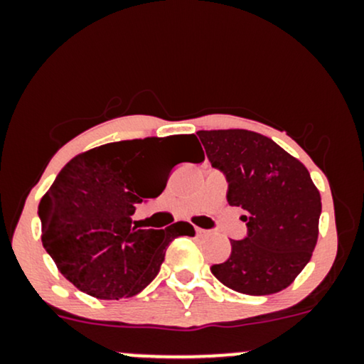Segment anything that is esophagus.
<instances>
[{
	"label": "esophagus",
	"mask_w": 364,
	"mask_h": 364,
	"mask_svg": "<svg viewBox=\"0 0 364 364\" xmlns=\"http://www.w3.org/2000/svg\"><path fill=\"white\" fill-rule=\"evenodd\" d=\"M195 232H196V236H205L207 235L205 229H200V228H195Z\"/></svg>",
	"instance_id": "1"
}]
</instances>
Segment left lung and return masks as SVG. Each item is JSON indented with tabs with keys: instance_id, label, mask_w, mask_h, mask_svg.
<instances>
[{
	"instance_id": "8db88e82",
	"label": "left lung",
	"mask_w": 364,
	"mask_h": 364,
	"mask_svg": "<svg viewBox=\"0 0 364 364\" xmlns=\"http://www.w3.org/2000/svg\"><path fill=\"white\" fill-rule=\"evenodd\" d=\"M212 166L225 174L228 202L246 212L248 236L212 265L229 289L274 294L294 282L318 240L321 198L303 162L250 129H200Z\"/></svg>"
}]
</instances>
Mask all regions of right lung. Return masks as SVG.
I'll list each match as a JSON object with an SVG mask.
<instances>
[{
	"instance_id": "right-lung-1",
	"label": "right lung",
	"mask_w": 364,
	"mask_h": 364,
	"mask_svg": "<svg viewBox=\"0 0 364 364\" xmlns=\"http://www.w3.org/2000/svg\"><path fill=\"white\" fill-rule=\"evenodd\" d=\"M205 156L195 135L121 140L75 156L39 203L43 245L63 277L97 299L132 298L156 279L166 250L178 236H195L193 225L139 229L135 205L166 188L152 179L154 164L171 149Z\"/></svg>"
}]
</instances>
